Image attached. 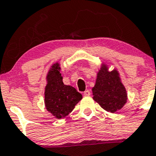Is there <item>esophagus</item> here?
<instances>
[{
    "label": "esophagus",
    "instance_id": "1",
    "mask_svg": "<svg viewBox=\"0 0 156 156\" xmlns=\"http://www.w3.org/2000/svg\"><path fill=\"white\" fill-rule=\"evenodd\" d=\"M90 94H91V92H90V91H89V90H86V91H85L83 92V95L84 96H89Z\"/></svg>",
    "mask_w": 156,
    "mask_h": 156
}]
</instances>
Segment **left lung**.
<instances>
[{
  "mask_svg": "<svg viewBox=\"0 0 156 156\" xmlns=\"http://www.w3.org/2000/svg\"><path fill=\"white\" fill-rule=\"evenodd\" d=\"M92 93L93 99L104 110L113 113L121 110L128 100L126 89L119 72L115 69L109 71L105 64H103L98 72Z\"/></svg>",
  "mask_w": 156,
  "mask_h": 156,
  "instance_id": "8db88e82",
  "label": "left lung"
}]
</instances>
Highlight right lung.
<instances>
[{
	"label": "right lung",
	"mask_w": 156,
	"mask_h": 156,
	"mask_svg": "<svg viewBox=\"0 0 156 156\" xmlns=\"http://www.w3.org/2000/svg\"><path fill=\"white\" fill-rule=\"evenodd\" d=\"M60 70L58 62L52 65L46 76L44 92L46 109L57 119L67 116L83 98L75 88L64 84Z\"/></svg>",
	"instance_id": "right-lung-1"
}]
</instances>
